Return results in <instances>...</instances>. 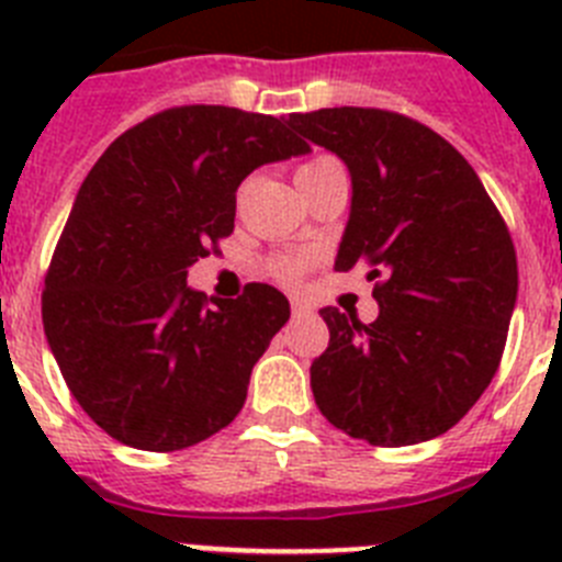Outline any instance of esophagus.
Listing matches in <instances>:
<instances>
[{
	"label": "esophagus",
	"instance_id": "1",
	"mask_svg": "<svg viewBox=\"0 0 562 562\" xmlns=\"http://www.w3.org/2000/svg\"><path fill=\"white\" fill-rule=\"evenodd\" d=\"M312 306L304 304V301H297V297H292V317H304L310 315Z\"/></svg>",
	"mask_w": 562,
	"mask_h": 562
}]
</instances>
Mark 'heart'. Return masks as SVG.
I'll return each instance as SVG.
<instances>
[{
	"label": "heart",
	"instance_id": "obj_1",
	"mask_svg": "<svg viewBox=\"0 0 562 562\" xmlns=\"http://www.w3.org/2000/svg\"><path fill=\"white\" fill-rule=\"evenodd\" d=\"M329 171H342L340 162L335 160V157H329V154H317V157H312V160H306L304 166H297L295 171V182L297 186H304V182L315 180V177H321V173H329ZM310 267V258L306 256H278L272 258V276L281 278V281H286V284H295L297 278L304 276V270Z\"/></svg>",
	"mask_w": 562,
	"mask_h": 562
}]
</instances>
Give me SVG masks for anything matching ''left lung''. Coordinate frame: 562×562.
I'll return each mask as SVG.
<instances>
[{
	"label": "left lung",
	"mask_w": 562,
	"mask_h": 562,
	"mask_svg": "<svg viewBox=\"0 0 562 562\" xmlns=\"http://www.w3.org/2000/svg\"><path fill=\"white\" fill-rule=\"evenodd\" d=\"M351 173L335 267H369L380 315L321 310L329 349L312 362L326 419L380 448L448 434L498 371L518 297V258L473 166L434 128L385 109L290 114Z\"/></svg>",
	"instance_id": "left-lung-1"
}]
</instances>
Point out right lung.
<instances>
[{"mask_svg": "<svg viewBox=\"0 0 562 562\" xmlns=\"http://www.w3.org/2000/svg\"><path fill=\"white\" fill-rule=\"evenodd\" d=\"M306 151L284 117L196 103L123 132L87 173L42 321L69 391L112 439L171 453L236 419L290 301L247 284L213 310L188 267L233 233L247 173Z\"/></svg>", "mask_w": 562, "mask_h": 562, "instance_id": "add662e5", "label": "right lung"}]
</instances>
